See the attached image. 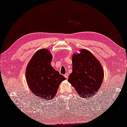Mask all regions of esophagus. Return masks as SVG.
I'll use <instances>...</instances> for the list:
<instances>
[{
    "instance_id": "esophagus-1",
    "label": "esophagus",
    "mask_w": 127,
    "mask_h": 127,
    "mask_svg": "<svg viewBox=\"0 0 127 127\" xmlns=\"http://www.w3.org/2000/svg\"><path fill=\"white\" fill-rule=\"evenodd\" d=\"M64 77H65V78H66V79H68V77H69V74L68 73H65V74H64Z\"/></svg>"
}]
</instances>
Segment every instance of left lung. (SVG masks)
<instances>
[{
  "label": "left lung",
  "mask_w": 127,
  "mask_h": 127,
  "mask_svg": "<svg viewBox=\"0 0 127 127\" xmlns=\"http://www.w3.org/2000/svg\"><path fill=\"white\" fill-rule=\"evenodd\" d=\"M72 56V72L68 82L83 98L96 94L102 86L104 70L99 60L89 50L80 49Z\"/></svg>",
  "instance_id": "8db88e82"
}]
</instances>
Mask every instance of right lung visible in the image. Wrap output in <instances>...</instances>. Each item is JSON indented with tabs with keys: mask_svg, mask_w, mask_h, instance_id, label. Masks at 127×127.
<instances>
[{
	"mask_svg": "<svg viewBox=\"0 0 127 127\" xmlns=\"http://www.w3.org/2000/svg\"><path fill=\"white\" fill-rule=\"evenodd\" d=\"M53 56L48 49H40L29 62L25 77L29 89L34 95L44 100L53 99L65 78L51 65Z\"/></svg>",
	"mask_w": 127,
	"mask_h": 127,
	"instance_id": "add662e5",
	"label": "right lung"
}]
</instances>
